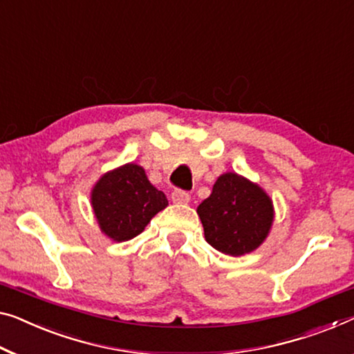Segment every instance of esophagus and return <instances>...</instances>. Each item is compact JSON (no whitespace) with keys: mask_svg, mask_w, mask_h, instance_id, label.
Returning <instances> with one entry per match:
<instances>
[{"mask_svg":"<svg viewBox=\"0 0 354 354\" xmlns=\"http://www.w3.org/2000/svg\"><path fill=\"white\" fill-rule=\"evenodd\" d=\"M171 200L175 203H187L191 200V194L187 191H183V189H175L171 192Z\"/></svg>","mask_w":354,"mask_h":354,"instance_id":"obj_1","label":"esophagus"}]
</instances>
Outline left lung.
Segmentation results:
<instances>
[{
    "mask_svg": "<svg viewBox=\"0 0 354 354\" xmlns=\"http://www.w3.org/2000/svg\"><path fill=\"white\" fill-rule=\"evenodd\" d=\"M197 213L208 243L229 256L254 251L266 240L273 221L268 195L236 173L218 178Z\"/></svg>",
    "mask_w": 354,
    "mask_h": 354,
    "instance_id": "left-lung-1",
    "label": "left lung"
}]
</instances>
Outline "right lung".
<instances>
[{"label":"right lung","mask_w":354,"mask_h":354,"mask_svg":"<svg viewBox=\"0 0 354 354\" xmlns=\"http://www.w3.org/2000/svg\"><path fill=\"white\" fill-rule=\"evenodd\" d=\"M167 205L165 194L152 186L143 168L133 163L106 173L92 192V207L100 227L114 241L140 235Z\"/></svg>","instance_id":"right-lung-1"}]
</instances>
